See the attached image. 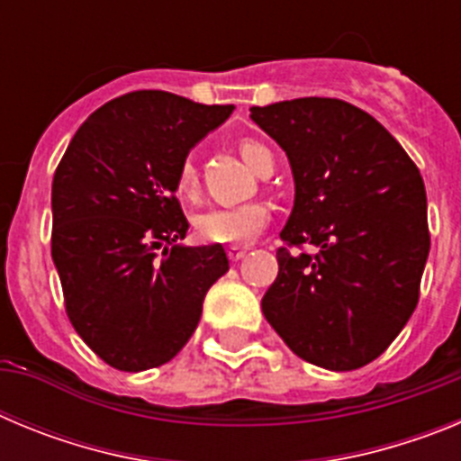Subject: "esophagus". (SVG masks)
<instances>
[{
  "instance_id": "esophagus-1",
  "label": "esophagus",
  "mask_w": 461,
  "mask_h": 461,
  "mask_svg": "<svg viewBox=\"0 0 461 461\" xmlns=\"http://www.w3.org/2000/svg\"><path fill=\"white\" fill-rule=\"evenodd\" d=\"M244 256H247V247H228V258L233 260V263L242 260Z\"/></svg>"
}]
</instances>
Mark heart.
<instances>
[{"mask_svg":"<svg viewBox=\"0 0 461 461\" xmlns=\"http://www.w3.org/2000/svg\"><path fill=\"white\" fill-rule=\"evenodd\" d=\"M240 154L254 170L272 157L270 149L258 140L240 142ZM175 191L185 201H194L198 195V173L191 158H185L175 175ZM270 221V207L260 201L242 203V205L212 207L195 214L194 230L203 242L212 244H244L254 240Z\"/></svg>","mask_w":461,"mask_h":461,"instance_id":"heart-1","label":"heart"}]
</instances>
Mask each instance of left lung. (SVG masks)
<instances>
[{"mask_svg":"<svg viewBox=\"0 0 461 461\" xmlns=\"http://www.w3.org/2000/svg\"><path fill=\"white\" fill-rule=\"evenodd\" d=\"M251 120L279 142L295 180L279 275L260 303L267 323L312 365L365 367L420 297L429 254L420 170L385 126L341 99L254 105Z\"/></svg>","mask_w":461,"mask_h":461,"instance_id":"left-lung-1","label":"left lung"}]
</instances>
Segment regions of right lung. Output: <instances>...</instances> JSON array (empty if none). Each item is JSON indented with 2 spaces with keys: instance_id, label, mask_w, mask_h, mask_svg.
Instances as JSON below:
<instances>
[{
  "instance_id": "add662e5",
  "label": "right lung",
  "mask_w": 461,
  "mask_h": 461,
  "mask_svg": "<svg viewBox=\"0 0 461 461\" xmlns=\"http://www.w3.org/2000/svg\"><path fill=\"white\" fill-rule=\"evenodd\" d=\"M235 105L138 89L94 110L52 177L50 249L67 316L110 367L142 372L182 351L223 247H182L189 230L175 175Z\"/></svg>"
}]
</instances>
